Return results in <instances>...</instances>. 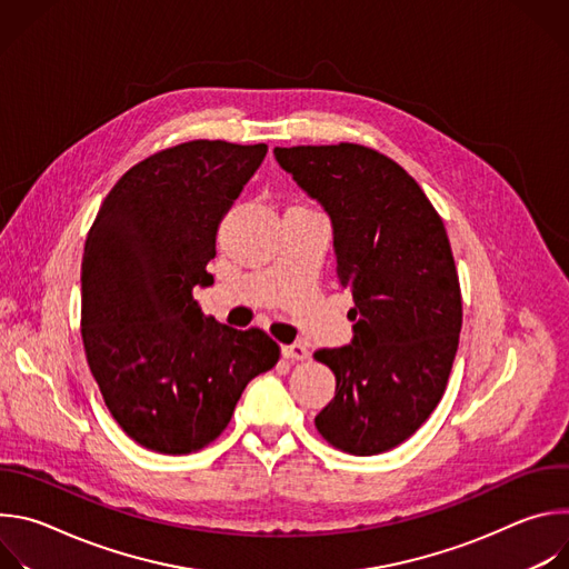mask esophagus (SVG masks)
I'll use <instances>...</instances> for the list:
<instances>
[{"label": "esophagus", "mask_w": 569, "mask_h": 569, "mask_svg": "<svg viewBox=\"0 0 569 569\" xmlns=\"http://www.w3.org/2000/svg\"><path fill=\"white\" fill-rule=\"evenodd\" d=\"M281 356L286 358V360H306L308 358V349L303 347V345H299V342H292V345H286V347H281Z\"/></svg>", "instance_id": "esophagus-1"}]
</instances>
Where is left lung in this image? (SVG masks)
I'll list each match as a JSON object with an SVG mask.
<instances>
[{"mask_svg": "<svg viewBox=\"0 0 569 569\" xmlns=\"http://www.w3.org/2000/svg\"><path fill=\"white\" fill-rule=\"evenodd\" d=\"M279 167L333 224L336 272L353 292V340L315 360L336 396L315 417L331 446L380 455L435 412L461 331V292L443 220L412 176L358 146L274 148Z\"/></svg>", "mask_w": 569, "mask_h": 569, "instance_id": "8db88e82", "label": "left lung"}]
</instances>
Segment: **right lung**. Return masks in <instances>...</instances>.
Here are the masks:
<instances>
[{
	"mask_svg": "<svg viewBox=\"0 0 569 569\" xmlns=\"http://www.w3.org/2000/svg\"><path fill=\"white\" fill-rule=\"evenodd\" d=\"M266 143L198 139L150 154L103 200L80 266V333L110 415L139 446L189 455L231 421L248 382L272 369L263 331L207 317L216 233L261 167Z\"/></svg>",
	"mask_w": 569,
	"mask_h": 569,
	"instance_id": "1",
	"label": "right lung"
}]
</instances>
